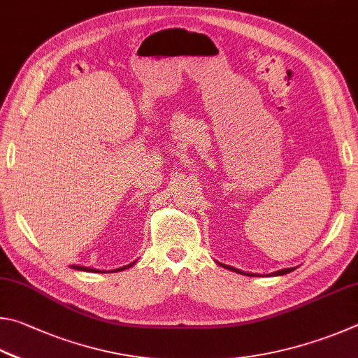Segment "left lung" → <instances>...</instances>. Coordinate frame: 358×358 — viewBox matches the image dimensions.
<instances>
[{
	"instance_id": "left-lung-1",
	"label": "left lung",
	"mask_w": 358,
	"mask_h": 358,
	"mask_svg": "<svg viewBox=\"0 0 358 358\" xmlns=\"http://www.w3.org/2000/svg\"><path fill=\"white\" fill-rule=\"evenodd\" d=\"M218 266H222L223 268H228V271H233V272H236V273H241V275H248V277H252V275H258V273H248V272H243V271H241V268H236V267H231V266H227V264H222V262H218ZM296 268H297V267H287V268H281V271L273 272V273L268 275V277H278V275H286V273H289V272H292V271H296Z\"/></svg>"
}]
</instances>
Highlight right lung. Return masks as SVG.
<instances>
[{"instance_id":"1","label":"right lung","mask_w":358,"mask_h":358,"mask_svg":"<svg viewBox=\"0 0 358 358\" xmlns=\"http://www.w3.org/2000/svg\"><path fill=\"white\" fill-rule=\"evenodd\" d=\"M135 262H130V264L124 266V267H119V268H115V271H108V272H121V271H125V268H129L134 266ZM72 268H77V271H83V272H97V273H106L105 271H97V268H91V267H85V266H72Z\"/></svg>"}]
</instances>
